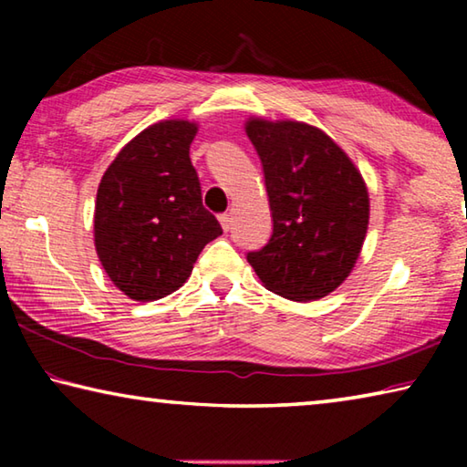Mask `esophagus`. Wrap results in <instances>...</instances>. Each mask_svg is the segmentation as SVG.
I'll list each match as a JSON object with an SVG mask.
<instances>
[{"mask_svg": "<svg viewBox=\"0 0 467 467\" xmlns=\"http://www.w3.org/2000/svg\"><path fill=\"white\" fill-rule=\"evenodd\" d=\"M218 220H220V224H223V228H224V233H228L231 231V224H233V216L228 214V212H224V214H220L218 216Z\"/></svg>", "mask_w": 467, "mask_h": 467, "instance_id": "34e87169", "label": "esophagus"}]
</instances>
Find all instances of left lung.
<instances>
[{"label":"left lung","mask_w":467,"mask_h":467,"mask_svg":"<svg viewBox=\"0 0 467 467\" xmlns=\"http://www.w3.org/2000/svg\"><path fill=\"white\" fill-rule=\"evenodd\" d=\"M247 136L264 167L272 236L247 253L267 290L317 300L357 264L368 226L360 172L327 133L298 121L251 119Z\"/></svg>","instance_id":"1"}]
</instances>
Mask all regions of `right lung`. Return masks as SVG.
<instances>
[{
    "label": "right lung",
    "mask_w": 467,
    "mask_h": 467,
    "mask_svg": "<svg viewBox=\"0 0 467 467\" xmlns=\"http://www.w3.org/2000/svg\"><path fill=\"white\" fill-rule=\"evenodd\" d=\"M195 133L189 121L150 125L100 179L94 244L109 278L133 300L183 286L202 249L223 234L189 158Z\"/></svg>",
    "instance_id": "right-lung-1"
}]
</instances>
